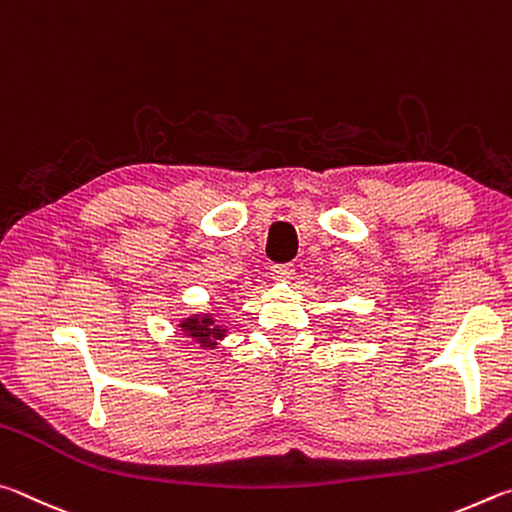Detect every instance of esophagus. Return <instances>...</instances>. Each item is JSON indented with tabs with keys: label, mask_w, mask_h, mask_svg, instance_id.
I'll list each match as a JSON object with an SVG mask.
<instances>
[{
	"label": "esophagus",
	"mask_w": 512,
	"mask_h": 512,
	"mask_svg": "<svg viewBox=\"0 0 512 512\" xmlns=\"http://www.w3.org/2000/svg\"><path fill=\"white\" fill-rule=\"evenodd\" d=\"M292 274H294V265H290V263L272 265V279L274 281H290Z\"/></svg>",
	"instance_id": "esophagus-1"
}]
</instances>
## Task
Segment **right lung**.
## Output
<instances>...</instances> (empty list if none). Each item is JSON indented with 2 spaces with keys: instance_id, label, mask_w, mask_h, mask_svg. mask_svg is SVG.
<instances>
[{
  "instance_id": "obj_1",
  "label": "right lung",
  "mask_w": 512,
  "mask_h": 512,
  "mask_svg": "<svg viewBox=\"0 0 512 512\" xmlns=\"http://www.w3.org/2000/svg\"><path fill=\"white\" fill-rule=\"evenodd\" d=\"M182 330H186L188 337L197 339V344L202 346H215L218 339H222L224 328L215 326L211 317H193L182 321Z\"/></svg>"
}]
</instances>
